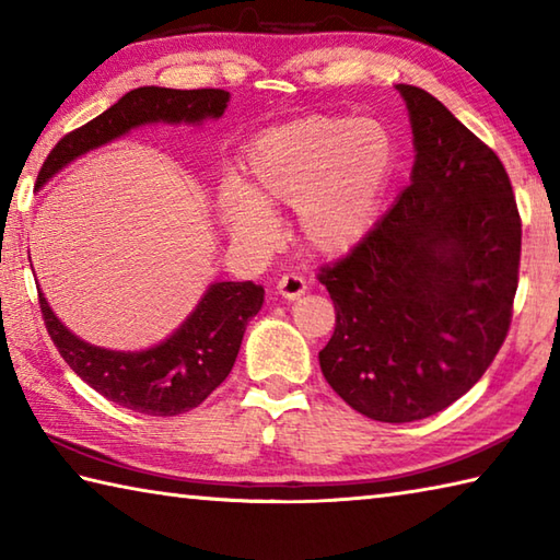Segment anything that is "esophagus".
Here are the masks:
<instances>
[{
	"label": "esophagus",
	"mask_w": 560,
	"mask_h": 560,
	"mask_svg": "<svg viewBox=\"0 0 560 560\" xmlns=\"http://www.w3.org/2000/svg\"><path fill=\"white\" fill-rule=\"evenodd\" d=\"M306 289H308V283H306V279L301 277V273H283V277L279 279V283H277V291L281 293L283 299H289V301L303 296V293H306Z\"/></svg>",
	"instance_id": "34e87169"
}]
</instances>
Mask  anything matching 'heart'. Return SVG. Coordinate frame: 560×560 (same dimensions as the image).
I'll return each mask as SVG.
<instances>
[{
  "label": "heart",
  "instance_id": "obj_1",
  "mask_svg": "<svg viewBox=\"0 0 560 560\" xmlns=\"http://www.w3.org/2000/svg\"><path fill=\"white\" fill-rule=\"evenodd\" d=\"M392 137L380 121L311 115L264 131L245 154V188L220 192L232 240L267 249L279 237L271 210L293 208L303 245L345 254L372 230L389 180Z\"/></svg>",
  "mask_w": 560,
  "mask_h": 560
}]
</instances>
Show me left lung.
<instances>
[{
	"instance_id": "obj_1",
	"label": "left lung",
	"mask_w": 560,
	"mask_h": 560,
	"mask_svg": "<svg viewBox=\"0 0 560 560\" xmlns=\"http://www.w3.org/2000/svg\"><path fill=\"white\" fill-rule=\"evenodd\" d=\"M416 161L394 208L320 267L335 332L323 377L354 411L409 423L460 399L510 332L522 218L500 156L451 109L396 85Z\"/></svg>"
}]
</instances>
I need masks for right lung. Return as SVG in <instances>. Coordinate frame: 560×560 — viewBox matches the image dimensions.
<instances>
[{"label":"right lung","mask_w":560,"mask_h":560,"mask_svg":"<svg viewBox=\"0 0 560 560\" xmlns=\"http://www.w3.org/2000/svg\"><path fill=\"white\" fill-rule=\"evenodd\" d=\"M228 103L230 93L218 88L171 90L151 85L131 90L103 115L60 139L40 166L36 183L44 186L70 161L127 135L129 129L151 121L198 125L208 117L218 119ZM261 303L264 289L257 283H212L196 311L171 338L141 352H117L80 340L56 318L44 293L38 291L46 330L68 368L105 399L147 416H178L206 401L230 374L242 335Z\"/></svg>","instance_id":"1"}]
</instances>
